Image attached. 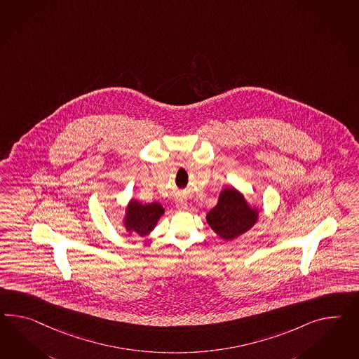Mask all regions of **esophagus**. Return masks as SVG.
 <instances>
[{
	"instance_id": "esophagus-1",
	"label": "esophagus",
	"mask_w": 359,
	"mask_h": 359,
	"mask_svg": "<svg viewBox=\"0 0 359 359\" xmlns=\"http://www.w3.org/2000/svg\"><path fill=\"white\" fill-rule=\"evenodd\" d=\"M175 204H177V208H178V210H181V211L187 210V207H189V205H187V202H186L184 199H178Z\"/></svg>"
}]
</instances>
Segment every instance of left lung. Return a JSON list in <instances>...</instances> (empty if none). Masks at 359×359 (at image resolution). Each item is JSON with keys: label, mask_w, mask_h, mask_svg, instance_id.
I'll return each mask as SVG.
<instances>
[{"label": "left lung", "mask_w": 359, "mask_h": 359, "mask_svg": "<svg viewBox=\"0 0 359 359\" xmlns=\"http://www.w3.org/2000/svg\"><path fill=\"white\" fill-rule=\"evenodd\" d=\"M259 216V207L250 204L234 186H226L219 194L216 205L205 215V220L221 239L233 241L251 229Z\"/></svg>", "instance_id": "1"}]
</instances>
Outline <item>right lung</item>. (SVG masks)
Returning <instances> with one entry per match:
<instances>
[{
	"mask_svg": "<svg viewBox=\"0 0 359 359\" xmlns=\"http://www.w3.org/2000/svg\"><path fill=\"white\" fill-rule=\"evenodd\" d=\"M164 212L165 210L160 203H142L131 198L125 207L122 226L129 233L130 237H144L156 228L157 222Z\"/></svg>",
	"mask_w": 359,
	"mask_h": 359,
	"instance_id": "obj_1",
	"label": "right lung"
}]
</instances>
